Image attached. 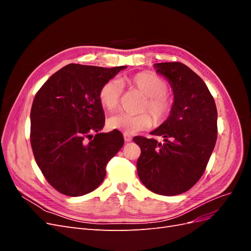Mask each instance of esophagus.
<instances>
[{
  "instance_id": "1",
  "label": "esophagus",
  "mask_w": 251,
  "mask_h": 251,
  "mask_svg": "<svg viewBox=\"0 0 251 251\" xmlns=\"http://www.w3.org/2000/svg\"><path fill=\"white\" fill-rule=\"evenodd\" d=\"M124 138H125V141H126V142L132 141V136L128 135V134H124Z\"/></svg>"
}]
</instances>
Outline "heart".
Returning a JSON list of instances; mask_svg holds the SVG:
<instances>
[{"instance_id":"obj_1","label":"heart","mask_w":251,"mask_h":251,"mask_svg":"<svg viewBox=\"0 0 251 251\" xmlns=\"http://www.w3.org/2000/svg\"><path fill=\"white\" fill-rule=\"evenodd\" d=\"M125 86L137 90L146 96L139 111L141 113L131 114L120 113L108 119V126L112 130H117L124 134H135L147 130L151 124V115L156 125L163 124L168 119L174 107V98L168 93L169 82L151 71H141L121 80ZM123 87L116 79L104 81L98 90V100L102 107L109 111L115 110L120 102ZM147 110L151 113L144 112Z\"/></svg>"}]
</instances>
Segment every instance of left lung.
<instances>
[{
    "label": "left lung",
    "mask_w": 251,
    "mask_h": 251,
    "mask_svg": "<svg viewBox=\"0 0 251 251\" xmlns=\"http://www.w3.org/2000/svg\"><path fill=\"white\" fill-rule=\"evenodd\" d=\"M157 72L174 92L170 117L151 134L163 142L136 136L140 147L137 173L151 192L175 196L192 188L206 169L217 140V107L203 79L182 63H159Z\"/></svg>",
    "instance_id": "1"
}]
</instances>
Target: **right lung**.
I'll return each instance as SVG.
<instances>
[{
  "mask_svg": "<svg viewBox=\"0 0 251 251\" xmlns=\"http://www.w3.org/2000/svg\"><path fill=\"white\" fill-rule=\"evenodd\" d=\"M124 69L69 64L35 94L30 142L44 177L60 194L93 192L103 181L108 162L123 148L119 131L100 133L104 113L98 90Z\"/></svg>",
  "mask_w": 251,
  "mask_h": 251,
  "instance_id": "1",
  "label": "right lung"
}]
</instances>
